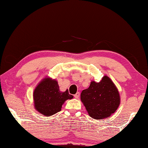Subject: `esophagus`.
I'll use <instances>...</instances> for the list:
<instances>
[{"instance_id": "34e87169", "label": "esophagus", "mask_w": 148, "mask_h": 148, "mask_svg": "<svg viewBox=\"0 0 148 148\" xmlns=\"http://www.w3.org/2000/svg\"><path fill=\"white\" fill-rule=\"evenodd\" d=\"M74 97L76 99H79V96H80V93H79V92H77L76 94H75V95H74Z\"/></svg>"}]
</instances>
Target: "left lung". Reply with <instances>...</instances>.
Returning a JSON list of instances; mask_svg holds the SVG:
<instances>
[{"mask_svg": "<svg viewBox=\"0 0 148 148\" xmlns=\"http://www.w3.org/2000/svg\"><path fill=\"white\" fill-rule=\"evenodd\" d=\"M81 100L91 118L103 119L110 117L118 109L120 95L112 81L104 76L99 83L92 81L88 88L82 91Z\"/></svg>", "mask_w": 148, "mask_h": 148, "instance_id": "left-lung-1", "label": "left lung"}]
</instances>
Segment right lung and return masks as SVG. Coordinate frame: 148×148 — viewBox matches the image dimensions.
Instances as JSON below:
<instances>
[{
	"label": "right lung",
	"mask_w": 148,
	"mask_h": 148,
	"mask_svg": "<svg viewBox=\"0 0 148 148\" xmlns=\"http://www.w3.org/2000/svg\"><path fill=\"white\" fill-rule=\"evenodd\" d=\"M72 98L68 90L60 92L57 81L49 77L40 81L33 93L34 108L47 117L60 111L66 100Z\"/></svg>",
	"instance_id": "add662e5"
}]
</instances>
